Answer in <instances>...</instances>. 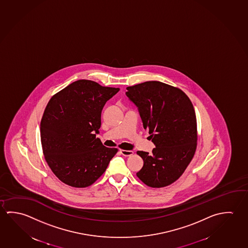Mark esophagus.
I'll list each match as a JSON object with an SVG mask.
<instances>
[{"mask_svg":"<svg viewBox=\"0 0 248 248\" xmlns=\"http://www.w3.org/2000/svg\"><path fill=\"white\" fill-rule=\"evenodd\" d=\"M120 152H121V154H122L124 156H130V155H133V151H132V150H120Z\"/></svg>","mask_w":248,"mask_h":248,"instance_id":"obj_1","label":"esophagus"}]
</instances>
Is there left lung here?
Listing matches in <instances>:
<instances>
[{
  "mask_svg": "<svg viewBox=\"0 0 248 248\" xmlns=\"http://www.w3.org/2000/svg\"><path fill=\"white\" fill-rule=\"evenodd\" d=\"M126 96L138 107L143 128L155 148L138 151L143 166L138 178L151 187H166L183 175L195 155L197 124L195 109L182 90L163 82L128 86Z\"/></svg>",
  "mask_w": 248,
  "mask_h": 248,
  "instance_id": "left-lung-1",
  "label": "left lung"
}]
</instances>
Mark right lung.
<instances>
[{
	"label": "right lung",
	"mask_w": 248,
	"mask_h": 248,
	"mask_svg": "<svg viewBox=\"0 0 248 248\" xmlns=\"http://www.w3.org/2000/svg\"><path fill=\"white\" fill-rule=\"evenodd\" d=\"M118 91L79 79L49 100L41 119V145L46 163L62 183L88 187L104 174L118 152L104 146L96 134L104 106Z\"/></svg>",
	"instance_id": "obj_1"
}]
</instances>
